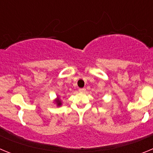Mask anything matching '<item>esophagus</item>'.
I'll return each instance as SVG.
<instances>
[{"mask_svg": "<svg viewBox=\"0 0 153 153\" xmlns=\"http://www.w3.org/2000/svg\"><path fill=\"white\" fill-rule=\"evenodd\" d=\"M79 91L80 92V93H85V92H86V89H85V88H79Z\"/></svg>", "mask_w": 153, "mask_h": 153, "instance_id": "34e87169", "label": "esophagus"}]
</instances>
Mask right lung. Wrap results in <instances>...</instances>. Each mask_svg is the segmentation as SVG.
<instances>
[{"mask_svg":"<svg viewBox=\"0 0 153 153\" xmlns=\"http://www.w3.org/2000/svg\"><path fill=\"white\" fill-rule=\"evenodd\" d=\"M54 102L56 103V105L57 106H60L62 105V100H60V98L59 97H57L56 99H55Z\"/></svg>","mask_w":153,"mask_h":153,"instance_id":"right-lung-1","label":"right lung"}]
</instances>
